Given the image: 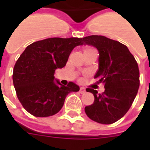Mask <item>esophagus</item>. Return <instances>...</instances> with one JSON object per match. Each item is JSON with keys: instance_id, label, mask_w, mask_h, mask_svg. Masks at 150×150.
<instances>
[{"instance_id": "34e87169", "label": "esophagus", "mask_w": 150, "mask_h": 150, "mask_svg": "<svg viewBox=\"0 0 150 150\" xmlns=\"http://www.w3.org/2000/svg\"><path fill=\"white\" fill-rule=\"evenodd\" d=\"M85 91H86V89H85L84 88H80V89H79V92L81 93V94H83V93H85Z\"/></svg>"}]
</instances>
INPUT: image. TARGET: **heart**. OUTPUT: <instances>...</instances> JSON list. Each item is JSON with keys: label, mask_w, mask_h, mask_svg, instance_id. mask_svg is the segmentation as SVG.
<instances>
[{"label": "heart", "mask_w": 150, "mask_h": 150, "mask_svg": "<svg viewBox=\"0 0 150 150\" xmlns=\"http://www.w3.org/2000/svg\"><path fill=\"white\" fill-rule=\"evenodd\" d=\"M88 49H91V48H86L85 50H88Z\"/></svg>", "instance_id": "obj_1"}]
</instances>
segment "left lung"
<instances>
[{"instance_id":"8db88e82","label":"left lung","mask_w":150,"mask_h":150,"mask_svg":"<svg viewBox=\"0 0 150 150\" xmlns=\"http://www.w3.org/2000/svg\"><path fill=\"white\" fill-rule=\"evenodd\" d=\"M83 43L97 48L99 70L94 78L104 84L100 94L92 88L86 91L94 95V102L84 108L87 116L100 124L110 125L125 116L132 106L140 86L137 62L128 47L101 35L83 38Z\"/></svg>"}]
</instances>
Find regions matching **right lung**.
<instances>
[{"instance_id": "right-lung-1", "label": "right lung", "mask_w": 150, "mask_h": 150, "mask_svg": "<svg viewBox=\"0 0 150 150\" xmlns=\"http://www.w3.org/2000/svg\"><path fill=\"white\" fill-rule=\"evenodd\" d=\"M83 44L79 38H50L25 48L13 67V82L17 96L28 112L36 117L58 113L70 92L79 91L72 82L67 86L54 81V72L65 67L75 46Z\"/></svg>"}]
</instances>
